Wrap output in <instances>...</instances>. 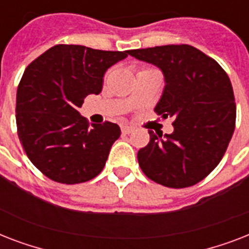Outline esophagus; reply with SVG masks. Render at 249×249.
<instances>
[{"label":"esophagus","instance_id":"1","mask_svg":"<svg viewBox=\"0 0 249 249\" xmlns=\"http://www.w3.org/2000/svg\"><path fill=\"white\" fill-rule=\"evenodd\" d=\"M121 132L124 133V134H129V133L133 132L132 126H128V125H123L121 126Z\"/></svg>","mask_w":249,"mask_h":249}]
</instances>
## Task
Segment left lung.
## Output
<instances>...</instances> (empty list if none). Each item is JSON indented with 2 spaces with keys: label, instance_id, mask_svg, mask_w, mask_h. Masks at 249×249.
I'll list each match as a JSON object with an SVG mask.
<instances>
[{
  "label": "left lung",
  "instance_id": "8db88e82",
  "mask_svg": "<svg viewBox=\"0 0 249 249\" xmlns=\"http://www.w3.org/2000/svg\"><path fill=\"white\" fill-rule=\"evenodd\" d=\"M129 55L163 72L158 115L173 121V133H150L138 151L141 169L156 183L182 189L204 179L222 159L235 129L236 107L229 76L216 60L190 45L129 50Z\"/></svg>",
  "mask_w": 249,
  "mask_h": 249
}]
</instances>
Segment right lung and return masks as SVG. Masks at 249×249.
Returning <instances> with one entry per match:
<instances>
[{"label": "right lung", "instance_id": "right-lung-1", "mask_svg": "<svg viewBox=\"0 0 249 249\" xmlns=\"http://www.w3.org/2000/svg\"><path fill=\"white\" fill-rule=\"evenodd\" d=\"M129 52L55 45L25 68L17 91L18 136L25 154L50 179L75 185L106 165L119 125L91 124L79 112L89 94H99L106 71Z\"/></svg>", "mask_w": 249, "mask_h": 249}]
</instances>
